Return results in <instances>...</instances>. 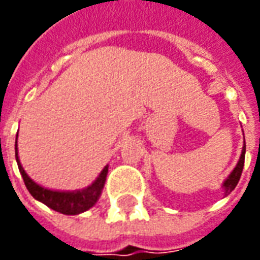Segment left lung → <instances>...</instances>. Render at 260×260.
<instances>
[{
	"label": "left lung",
	"instance_id": "8db88e82",
	"mask_svg": "<svg viewBox=\"0 0 260 260\" xmlns=\"http://www.w3.org/2000/svg\"><path fill=\"white\" fill-rule=\"evenodd\" d=\"M244 163H245V141H244V147H242V153H241V157L238 160V163L235 166V169L233 170V173L227 177V180L224 181V195H229L230 192L234 191V188L237 186V184H238V181L241 178V174H242Z\"/></svg>",
	"mask_w": 260,
	"mask_h": 260
}]
</instances>
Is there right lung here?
I'll list each match as a JSON object with an SVG mask.
<instances>
[{"instance_id": "right-lung-1", "label": "right lung", "mask_w": 260, "mask_h": 260, "mask_svg": "<svg viewBox=\"0 0 260 260\" xmlns=\"http://www.w3.org/2000/svg\"><path fill=\"white\" fill-rule=\"evenodd\" d=\"M16 141H18V135H16ZM15 157H16V163H18V167H19L22 178L25 181V185L27 188V191L30 192V195L39 202L44 203L50 209L55 210V212L69 214V216L83 213L86 210H89L91 206H94V203L99 201V198L102 195L104 182H106V177H107L108 173V166H106L100 173V175L96 178V181L87 188L82 189V191H51V189L43 188L39 184H36L29 175L26 174L25 170H23L19 161V156H18V142L15 143Z\"/></svg>"}]
</instances>
